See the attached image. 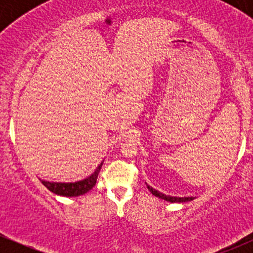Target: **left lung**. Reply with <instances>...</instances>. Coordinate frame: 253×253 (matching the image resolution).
I'll list each match as a JSON object with an SVG mask.
<instances>
[{
  "label": "left lung",
  "instance_id": "1",
  "mask_svg": "<svg viewBox=\"0 0 253 253\" xmlns=\"http://www.w3.org/2000/svg\"><path fill=\"white\" fill-rule=\"evenodd\" d=\"M147 185V189H149L151 193L153 194V195L155 196H157V197H159V199H162V200H165V201H168V202H188V201H191V200H194V197H177V196H170V195H165V194H163V193H161V191H158V190H156V189H153L152 187H150L149 184H146Z\"/></svg>",
  "mask_w": 253,
  "mask_h": 253
}]
</instances>
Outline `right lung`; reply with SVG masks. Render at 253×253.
I'll use <instances>...</instances> for the list:
<instances>
[{
    "instance_id": "1",
    "label": "right lung",
    "mask_w": 253,
    "mask_h": 253,
    "mask_svg": "<svg viewBox=\"0 0 253 253\" xmlns=\"http://www.w3.org/2000/svg\"><path fill=\"white\" fill-rule=\"evenodd\" d=\"M103 162L96 168V170L91 173V175L86 177V178L81 179L77 182H71V183H62V182H50V181H42L40 179L43 185L47 188L48 190L52 191L53 194L60 196H66V197H74V196H80L83 194L88 193L89 190H91L94 188V185L96 184V179L98 173H100L101 168H102Z\"/></svg>"
}]
</instances>
